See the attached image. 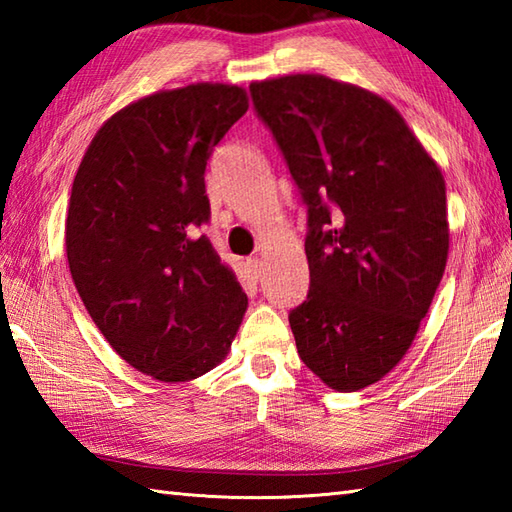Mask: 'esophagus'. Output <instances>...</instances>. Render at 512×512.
<instances>
[{"mask_svg": "<svg viewBox=\"0 0 512 512\" xmlns=\"http://www.w3.org/2000/svg\"><path fill=\"white\" fill-rule=\"evenodd\" d=\"M246 266H248V270H250V275H253V279H262V275H264V264H262V259L259 257H250L248 262H246Z\"/></svg>", "mask_w": 512, "mask_h": 512, "instance_id": "esophagus-1", "label": "esophagus"}]
</instances>
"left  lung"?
<instances>
[{"label":"left lung","instance_id":"obj_1","mask_svg":"<svg viewBox=\"0 0 512 512\" xmlns=\"http://www.w3.org/2000/svg\"><path fill=\"white\" fill-rule=\"evenodd\" d=\"M308 209L310 290L290 310L301 361L336 391L398 365L447 266V187L405 118L323 74L250 83Z\"/></svg>","mask_w":512,"mask_h":512}]
</instances>
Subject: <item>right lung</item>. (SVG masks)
Masks as SVG:
<instances>
[{"label":"right lung","mask_w":512,"mask_h":512,"mask_svg":"<svg viewBox=\"0 0 512 512\" xmlns=\"http://www.w3.org/2000/svg\"><path fill=\"white\" fill-rule=\"evenodd\" d=\"M246 110V92L224 83L145 96L96 132L72 182L74 286L118 356L162 383L222 363L248 306L200 235L206 160Z\"/></svg>","instance_id":"right-lung-1"}]
</instances>
